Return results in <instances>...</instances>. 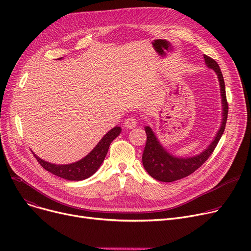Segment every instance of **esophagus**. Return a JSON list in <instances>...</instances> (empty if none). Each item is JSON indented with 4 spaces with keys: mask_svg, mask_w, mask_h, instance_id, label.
Instances as JSON below:
<instances>
[{
    "mask_svg": "<svg viewBox=\"0 0 251 251\" xmlns=\"http://www.w3.org/2000/svg\"><path fill=\"white\" fill-rule=\"evenodd\" d=\"M124 125H125V127L128 128V129H132V128L136 127V125H137V120H136L135 118H132V117L127 118L126 120H125V122H124Z\"/></svg>",
    "mask_w": 251,
    "mask_h": 251,
    "instance_id": "obj_1",
    "label": "esophagus"
}]
</instances>
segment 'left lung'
Listing matches in <instances>:
<instances>
[{
  "mask_svg": "<svg viewBox=\"0 0 251 251\" xmlns=\"http://www.w3.org/2000/svg\"><path fill=\"white\" fill-rule=\"evenodd\" d=\"M203 57L207 67L213 69L217 73L220 81L223 103V122L221 128L218 131L214 141L201 154L192 157H177L169 153L161 146V143L156 139L152 130L149 126H147V144L142 154V163L144 169L147 170V172L155 180L162 182H173L182 178H185L195 172L197 169L202 166V164L208 159L210 154L214 152L218 142L220 141L224 133V130H225L229 107L226 98V88L223 74L220 69V66L214 59L206 55H204Z\"/></svg>",
  "mask_w": 251,
  "mask_h": 251,
  "instance_id": "obj_1",
  "label": "left lung"
}]
</instances>
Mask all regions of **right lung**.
<instances>
[{"mask_svg":"<svg viewBox=\"0 0 251 251\" xmlns=\"http://www.w3.org/2000/svg\"><path fill=\"white\" fill-rule=\"evenodd\" d=\"M121 132L120 127H114L109 132L105 134L100 142L97 144V147L92 150L82 160L78 161L69 165H55L48 163L34 154V157L37 160L45 170L49 171L51 174H54L58 177H61L66 180L70 181H79L84 180L91 175H94L101 163L103 162L105 155L109 151L111 142Z\"/></svg>","mask_w":251,"mask_h":251,"instance_id":"add662e5","label":"right lung"}]
</instances>
